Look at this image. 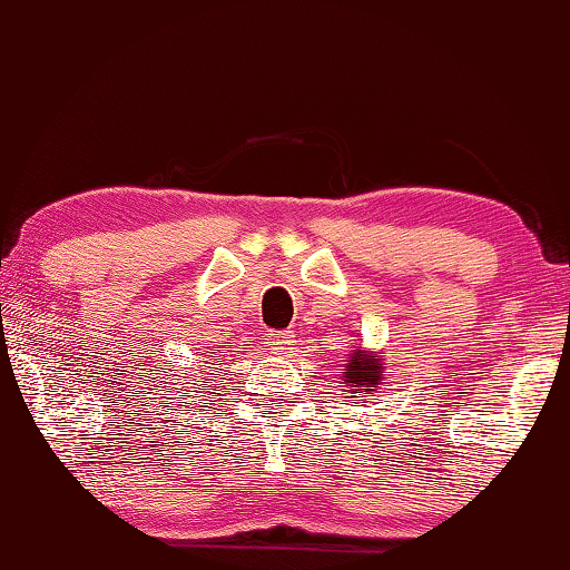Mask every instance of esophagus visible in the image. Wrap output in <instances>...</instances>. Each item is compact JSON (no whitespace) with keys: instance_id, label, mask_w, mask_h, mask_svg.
I'll return each mask as SVG.
<instances>
[{"instance_id":"34e87169","label":"esophagus","mask_w":570,"mask_h":570,"mask_svg":"<svg viewBox=\"0 0 570 570\" xmlns=\"http://www.w3.org/2000/svg\"><path fill=\"white\" fill-rule=\"evenodd\" d=\"M265 344L279 354H291L295 348V334L293 331H269Z\"/></svg>"}]
</instances>
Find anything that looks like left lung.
Wrapping results in <instances>:
<instances>
[{
  "label": "left lung",
  "instance_id": "8db88e82",
  "mask_svg": "<svg viewBox=\"0 0 570 570\" xmlns=\"http://www.w3.org/2000/svg\"><path fill=\"white\" fill-rule=\"evenodd\" d=\"M344 380L338 382L341 392H346V397H374V392L380 384H384V364L380 358V352H366L364 346L354 348L348 354V364H344Z\"/></svg>",
  "mask_w": 570,
  "mask_h": 570
}]
</instances>
